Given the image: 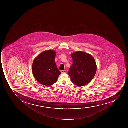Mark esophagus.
I'll list each match as a JSON object with an SVG mask.
<instances>
[{
    "instance_id": "obj_1",
    "label": "esophagus",
    "mask_w": 128,
    "mask_h": 128,
    "mask_svg": "<svg viewBox=\"0 0 128 128\" xmlns=\"http://www.w3.org/2000/svg\"><path fill=\"white\" fill-rule=\"evenodd\" d=\"M60 72H61V74H65V73H66L67 71H66V70H62V71H60Z\"/></svg>"
}]
</instances>
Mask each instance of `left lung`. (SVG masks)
Segmentation results:
<instances>
[{
    "label": "left lung",
    "instance_id": "8db88e82",
    "mask_svg": "<svg viewBox=\"0 0 128 128\" xmlns=\"http://www.w3.org/2000/svg\"><path fill=\"white\" fill-rule=\"evenodd\" d=\"M73 64L69 70L73 83L78 86H85L91 82L96 72V63L90 54L78 51L71 54Z\"/></svg>",
    "mask_w": 128,
    "mask_h": 128
}]
</instances>
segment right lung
Returning a JSON list of instances; mask_svg holds the SVG:
<instances>
[{
  "label": "right lung",
  "mask_w": 128,
  "mask_h": 128,
  "mask_svg": "<svg viewBox=\"0 0 128 128\" xmlns=\"http://www.w3.org/2000/svg\"><path fill=\"white\" fill-rule=\"evenodd\" d=\"M56 52L52 50L45 51L34 59L32 71L38 82L49 86L57 81L61 74L55 61Z\"/></svg>",
  "instance_id": "1"
}]
</instances>
